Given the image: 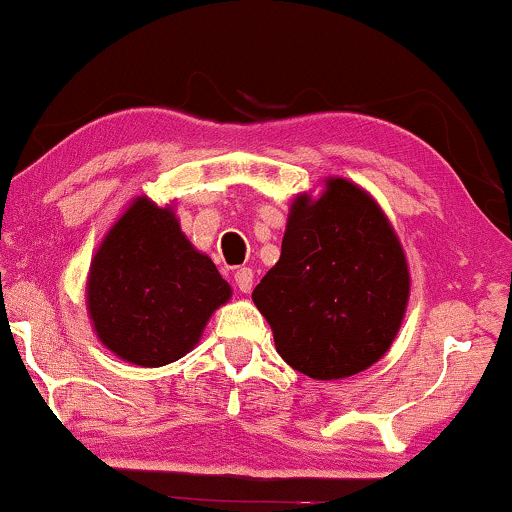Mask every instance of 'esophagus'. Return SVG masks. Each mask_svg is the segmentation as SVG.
Wrapping results in <instances>:
<instances>
[{"mask_svg":"<svg viewBox=\"0 0 512 512\" xmlns=\"http://www.w3.org/2000/svg\"><path fill=\"white\" fill-rule=\"evenodd\" d=\"M235 284L242 293H249L251 286H254V272L249 268H240L235 272Z\"/></svg>","mask_w":512,"mask_h":512,"instance_id":"obj_1","label":"esophagus"}]
</instances>
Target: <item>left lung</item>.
<instances>
[{"mask_svg":"<svg viewBox=\"0 0 512 512\" xmlns=\"http://www.w3.org/2000/svg\"><path fill=\"white\" fill-rule=\"evenodd\" d=\"M410 272L380 205L347 179L291 202L282 256L251 298L293 370L340 380L380 361L401 328Z\"/></svg>","mask_w":512,"mask_h":512,"instance_id":"obj_1","label":"left lung"}]
</instances>
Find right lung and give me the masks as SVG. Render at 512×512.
I'll use <instances>...</instances> for the list:
<instances>
[{
	"label": "right lung",
	"instance_id": "obj_1",
	"mask_svg": "<svg viewBox=\"0 0 512 512\" xmlns=\"http://www.w3.org/2000/svg\"><path fill=\"white\" fill-rule=\"evenodd\" d=\"M88 314L97 338L144 368L198 345L230 284L181 233L172 207L137 198L104 237L88 272Z\"/></svg>",
	"mask_w": 512,
	"mask_h": 512
}]
</instances>
